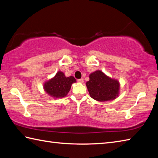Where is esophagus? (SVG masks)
I'll return each mask as SVG.
<instances>
[{
  "label": "esophagus",
  "mask_w": 158,
  "mask_h": 158,
  "mask_svg": "<svg viewBox=\"0 0 158 158\" xmlns=\"http://www.w3.org/2000/svg\"><path fill=\"white\" fill-rule=\"evenodd\" d=\"M77 81H78L80 83H83V79H79L77 80Z\"/></svg>",
  "instance_id": "1"
}]
</instances>
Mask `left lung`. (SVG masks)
<instances>
[{
  "label": "left lung",
  "instance_id": "obj_1",
  "mask_svg": "<svg viewBox=\"0 0 158 158\" xmlns=\"http://www.w3.org/2000/svg\"><path fill=\"white\" fill-rule=\"evenodd\" d=\"M89 77L86 86L93 99L105 102L115 100L119 96L120 83L118 80L107 76L100 70L92 73Z\"/></svg>",
  "mask_w": 158,
  "mask_h": 158
}]
</instances>
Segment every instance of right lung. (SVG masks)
<instances>
[{"label": "right lung", "mask_w": 158, "mask_h": 158, "mask_svg": "<svg viewBox=\"0 0 158 158\" xmlns=\"http://www.w3.org/2000/svg\"><path fill=\"white\" fill-rule=\"evenodd\" d=\"M76 82L74 77H66L63 72L58 71L54 77L43 83V89L52 98H62L68 94L72 84Z\"/></svg>", "instance_id": "right-lung-1"}]
</instances>
